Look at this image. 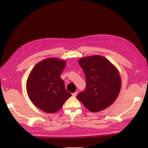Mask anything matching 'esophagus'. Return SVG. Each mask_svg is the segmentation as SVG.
<instances>
[{
	"label": "esophagus",
	"mask_w": 148,
	"mask_h": 148,
	"mask_svg": "<svg viewBox=\"0 0 148 148\" xmlns=\"http://www.w3.org/2000/svg\"><path fill=\"white\" fill-rule=\"evenodd\" d=\"M77 94H78V92H77V91H76V92H74V93H73V94H72V95H73V97H75L77 96Z\"/></svg>",
	"instance_id": "esophagus-1"
}]
</instances>
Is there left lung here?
I'll use <instances>...</instances> for the list:
<instances>
[{
  "mask_svg": "<svg viewBox=\"0 0 148 148\" xmlns=\"http://www.w3.org/2000/svg\"><path fill=\"white\" fill-rule=\"evenodd\" d=\"M78 62L86 76V88L77 98L92 112L110 107L117 99L121 88L117 68L101 55L82 58Z\"/></svg>",
  "mask_w": 148,
  "mask_h": 148,
  "instance_id": "1",
  "label": "left lung"
}]
</instances>
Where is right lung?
<instances>
[{
  "label": "right lung",
  "instance_id": "add662e5",
  "mask_svg": "<svg viewBox=\"0 0 148 148\" xmlns=\"http://www.w3.org/2000/svg\"><path fill=\"white\" fill-rule=\"evenodd\" d=\"M65 65V60L45 59L35 65L27 77L26 91L29 99L45 113L57 112L71 96L60 78Z\"/></svg>",
  "mask_w": 148,
  "mask_h": 148
}]
</instances>
